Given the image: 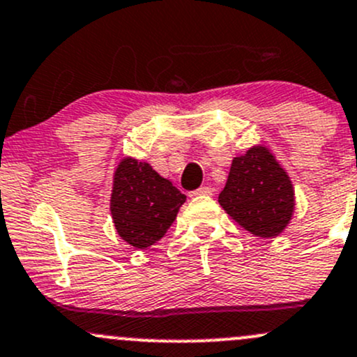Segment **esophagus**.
I'll use <instances>...</instances> for the list:
<instances>
[{
    "mask_svg": "<svg viewBox=\"0 0 357 357\" xmlns=\"http://www.w3.org/2000/svg\"><path fill=\"white\" fill-rule=\"evenodd\" d=\"M212 193H213L212 186H202V188L193 191V197H197V195H212Z\"/></svg>",
    "mask_w": 357,
    "mask_h": 357,
    "instance_id": "obj_1",
    "label": "esophagus"
}]
</instances>
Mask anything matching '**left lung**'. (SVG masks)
<instances>
[{
    "mask_svg": "<svg viewBox=\"0 0 357 357\" xmlns=\"http://www.w3.org/2000/svg\"><path fill=\"white\" fill-rule=\"evenodd\" d=\"M219 204L251 234L275 238L294 213V188L284 167L267 147L255 145L232 159Z\"/></svg>",
    "mask_w": 357,
    "mask_h": 357,
    "instance_id": "8db88e82",
    "label": "left lung"
}]
</instances>
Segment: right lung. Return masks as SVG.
I'll return each instance as SVG.
<instances>
[{
	"label": "right lung",
	"instance_id": "right-lung-1",
	"mask_svg": "<svg viewBox=\"0 0 357 357\" xmlns=\"http://www.w3.org/2000/svg\"><path fill=\"white\" fill-rule=\"evenodd\" d=\"M186 197L147 162L125 157L114 171L111 215L118 234L138 250L167 232Z\"/></svg>",
	"mask_w": 357,
	"mask_h": 357
}]
</instances>
